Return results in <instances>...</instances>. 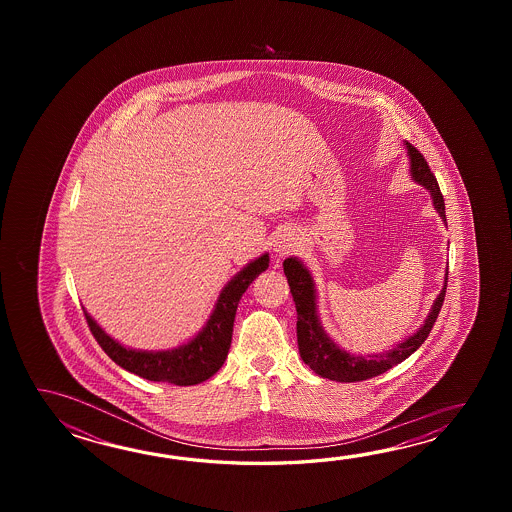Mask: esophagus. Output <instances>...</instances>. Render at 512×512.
Here are the masks:
<instances>
[{"mask_svg": "<svg viewBox=\"0 0 512 512\" xmlns=\"http://www.w3.org/2000/svg\"><path fill=\"white\" fill-rule=\"evenodd\" d=\"M296 247H298V238H296V234H293V232H282V234H278L276 240L272 243V251H274V254H276L278 258H283V256L291 254Z\"/></svg>", "mask_w": 512, "mask_h": 512, "instance_id": "34e87169", "label": "esophagus"}]
</instances>
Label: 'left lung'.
Instances as JSON below:
<instances>
[{
    "instance_id": "left-lung-1",
    "label": "left lung",
    "mask_w": 512,
    "mask_h": 512,
    "mask_svg": "<svg viewBox=\"0 0 512 512\" xmlns=\"http://www.w3.org/2000/svg\"><path fill=\"white\" fill-rule=\"evenodd\" d=\"M406 150H408V157H410V174L414 177L415 183H419V185L425 186L426 190H430L432 199H434L435 210L439 212L443 221H446L445 199H443V194H441L439 185H437V179L432 174L425 157L408 141H406ZM283 272L287 276L294 305H296V315H298V318H296L298 320L296 322V337H298L300 357L320 377L337 382H359L377 377V375L390 370L393 366L401 364L414 351H417L430 335L435 320L439 316V311L443 307L446 280H448V272H446L445 285H443L439 296L435 298L434 305L426 316L425 324L419 327L417 333L406 338L404 342L397 344V348L390 349L386 353L362 357V355H351L348 351L338 348L337 344L327 337L326 331L320 326L318 313H316L315 283L311 278V272L305 269L304 263L296 260V258H287L283 261Z\"/></svg>"
}]
</instances>
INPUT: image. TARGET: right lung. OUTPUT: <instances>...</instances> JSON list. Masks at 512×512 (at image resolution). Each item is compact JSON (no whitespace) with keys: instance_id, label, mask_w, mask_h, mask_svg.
Here are the masks:
<instances>
[{"instance_id":"1","label":"right lung","mask_w":512,"mask_h":512,"mask_svg":"<svg viewBox=\"0 0 512 512\" xmlns=\"http://www.w3.org/2000/svg\"><path fill=\"white\" fill-rule=\"evenodd\" d=\"M269 267V254L251 261L241 269L219 293L218 304L196 338L183 346L166 351H139L124 348L117 340L106 335L97 322L86 315L87 326L93 337L106 351L109 359L120 368L153 382H170L175 386H192L207 381L223 366L232 342V327L241 296L254 278Z\"/></svg>"}]
</instances>
